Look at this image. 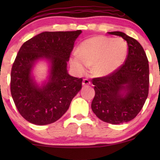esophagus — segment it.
<instances>
[{
    "label": "esophagus",
    "mask_w": 160,
    "mask_h": 160,
    "mask_svg": "<svg viewBox=\"0 0 160 160\" xmlns=\"http://www.w3.org/2000/svg\"><path fill=\"white\" fill-rule=\"evenodd\" d=\"M89 84H90V82H89V80L87 79V78H84L82 82L83 86H87V85H89Z\"/></svg>",
    "instance_id": "esophagus-1"
}]
</instances>
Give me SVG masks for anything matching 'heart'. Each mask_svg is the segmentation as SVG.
Here are the masks:
<instances>
[{"label": "heart", "mask_w": 160, "mask_h": 160, "mask_svg": "<svg viewBox=\"0 0 160 160\" xmlns=\"http://www.w3.org/2000/svg\"><path fill=\"white\" fill-rule=\"evenodd\" d=\"M128 45L122 38L95 36L83 41L78 52L70 58V64L76 72L84 73L92 65L93 72L98 76L112 73L125 60Z\"/></svg>", "instance_id": "heart-1"}]
</instances>
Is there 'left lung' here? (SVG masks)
Masks as SVG:
<instances>
[{
  "label": "left lung",
  "mask_w": 160,
  "mask_h": 160,
  "mask_svg": "<svg viewBox=\"0 0 160 160\" xmlns=\"http://www.w3.org/2000/svg\"><path fill=\"white\" fill-rule=\"evenodd\" d=\"M108 34L125 40L128 53L117 71L93 78L95 95L91 107L102 121L118 124L133 119L143 108L148 95L149 67L146 52L138 41L122 32Z\"/></svg>",
  "instance_id": "8db88e82"
}]
</instances>
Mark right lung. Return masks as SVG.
I'll use <instances>...</instances> for the list:
<instances>
[{
  "instance_id": "add662e5",
  "label": "right lung",
  "mask_w": 160,
  "mask_h": 160,
  "mask_svg": "<svg viewBox=\"0 0 160 160\" xmlns=\"http://www.w3.org/2000/svg\"><path fill=\"white\" fill-rule=\"evenodd\" d=\"M82 30L43 32L19 49L11 72V94L19 113L37 125L56 122L68 109L82 89V78L70 76L67 62ZM45 58L50 63L49 80L41 87L31 76L34 63Z\"/></svg>"
}]
</instances>
